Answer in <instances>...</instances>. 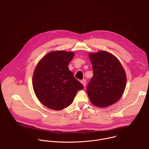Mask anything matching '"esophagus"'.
<instances>
[{
	"label": "esophagus",
	"instance_id": "34e87169",
	"mask_svg": "<svg viewBox=\"0 0 149 149\" xmlns=\"http://www.w3.org/2000/svg\"><path fill=\"white\" fill-rule=\"evenodd\" d=\"M81 83L82 84V85L84 86V87H86V84H87V81H86V79H84L81 80Z\"/></svg>",
	"mask_w": 149,
	"mask_h": 149
}]
</instances>
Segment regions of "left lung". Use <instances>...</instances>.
<instances>
[{
  "label": "left lung",
  "instance_id": "8db88e82",
  "mask_svg": "<svg viewBox=\"0 0 149 149\" xmlns=\"http://www.w3.org/2000/svg\"><path fill=\"white\" fill-rule=\"evenodd\" d=\"M93 77L87 87L90 100L98 107H107L122 96L126 86L125 71L116 57L102 51L90 54Z\"/></svg>",
  "mask_w": 149,
  "mask_h": 149
}]
</instances>
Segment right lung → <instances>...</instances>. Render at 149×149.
Masks as SVG:
<instances>
[{
	"label": "right lung",
	"mask_w": 149,
	"mask_h": 149,
	"mask_svg": "<svg viewBox=\"0 0 149 149\" xmlns=\"http://www.w3.org/2000/svg\"><path fill=\"white\" fill-rule=\"evenodd\" d=\"M74 53L58 51L48 54L38 63L33 87L40 102L47 107L61 110L70 105L83 85L74 76L68 65Z\"/></svg>",
	"instance_id": "right-lung-1"
}]
</instances>
